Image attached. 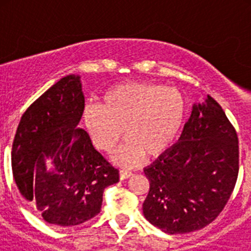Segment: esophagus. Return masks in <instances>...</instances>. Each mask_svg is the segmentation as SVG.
<instances>
[{"instance_id": "1", "label": "esophagus", "mask_w": 251, "mask_h": 251, "mask_svg": "<svg viewBox=\"0 0 251 251\" xmlns=\"http://www.w3.org/2000/svg\"><path fill=\"white\" fill-rule=\"evenodd\" d=\"M119 175H121V178H129L132 176V172L127 170H121L119 171Z\"/></svg>"}]
</instances>
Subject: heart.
Listing matches in <instances>:
<instances>
[{
  "label": "heart",
  "instance_id": "1",
  "mask_svg": "<svg viewBox=\"0 0 251 251\" xmlns=\"http://www.w3.org/2000/svg\"><path fill=\"white\" fill-rule=\"evenodd\" d=\"M187 113L183 94L175 88L151 83H122L101 97L99 105H86L83 122L93 145L112 152L124 134L127 141L114 153L124 167L138 165L142 157H158L174 145Z\"/></svg>",
  "mask_w": 251,
  "mask_h": 251
}]
</instances>
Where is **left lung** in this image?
Segmentation results:
<instances>
[{
    "instance_id": "obj_1",
    "label": "left lung",
    "mask_w": 251,
    "mask_h": 251,
    "mask_svg": "<svg viewBox=\"0 0 251 251\" xmlns=\"http://www.w3.org/2000/svg\"><path fill=\"white\" fill-rule=\"evenodd\" d=\"M238 174L236 132L207 95L203 103L194 104L176 145L145 168L150 191L143 215L167 234L202 229L223 211Z\"/></svg>"
}]
</instances>
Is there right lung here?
<instances>
[{
	"label": "right lung",
	"mask_w": 251,
	"mask_h": 251,
	"mask_svg": "<svg viewBox=\"0 0 251 251\" xmlns=\"http://www.w3.org/2000/svg\"><path fill=\"white\" fill-rule=\"evenodd\" d=\"M79 75H66L24 113L12 145L20 194L57 226H75L100 212L103 192L119 172L77 127L84 112Z\"/></svg>",
	"instance_id": "right-lung-1"
}]
</instances>
